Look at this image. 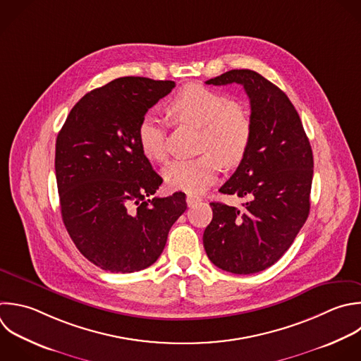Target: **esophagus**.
I'll return each mask as SVG.
<instances>
[{"label":"esophagus","instance_id":"esophagus-1","mask_svg":"<svg viewBox=\"0 0 361 361\" xmlns=\"http://www.w3.org/2000/svg\"><path fill=\"white\" fill-rule=\"evenodd\" d=\"M200 200H202V199H200L199 196H195V195H190V193L186 196V203H188L189 207H190V206H195V204L199 203Z\"/></svg>","mask_w":361,"mask_h":361}]
</instances>
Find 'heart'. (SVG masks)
<instances>
[{
    "instance_id": "b5f03b06",
    "label": "heart",
    "mask_w": 361,
    "mask_h": 361,
    "mask_svg": "<svg viewBox=\"0 0 361 361\" xmlns=\"http://www.w3.org/2000/svg\"><path fill=\"white\" fill-rule=\"evenodd\" d=\"M166 111L178 123L200 127L199 149L203 152L193 159L173 161L165 168L164 178L169 188L203 192L216 180L221 164L233 168L247 155L252 140V120L244 104L230 102L217 90L192 83L172 97ZM137 138L148 159H166L165 130L159 118L145 114L138 124Z\"/></svg>"
}]
</instances>
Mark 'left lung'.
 Returning <instances> with one entry per match:
<instances>
[{
	"label": "left lung",
	"instance_id": "1",
	"mask_svg": "<svg viewBox=\"0 0 361 361\" xmlns=\"http://www.w3.org/2000/svg\"><path fill=\"white\" fill-rule=\"evenodd\" d=\"M241 85L250 99L252 140L224 195L244 197L243 209L212 202L203 233L209 259L247 275L275 264L305 224L310 202L313 155L302 121L288 96L259 73L228 71L206 85Z\"/></svg>",
	"mask_w": 361,
	"mask_h": 361
}]
</instances>
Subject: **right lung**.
<instances>
[{
  "label": "right lung",
  "instance_id": "add662e5",
  "mask_svg": "<svg viewBox=\"0 0 361 361\" xmlns=\"http://www.w3.org/2000/svg\"><path fill=\"white\" fill-rule=\"evenodd\" d=\"M175 87L172 80L120 78L83 96L56 138L55 172L65 227L78 250L110 272L152 265L186 195L152 197L162 178L142 154L137 128Z\"/></svg>",
  "mask_w": 361,
  "mask_h": 361
}]
</instances>
